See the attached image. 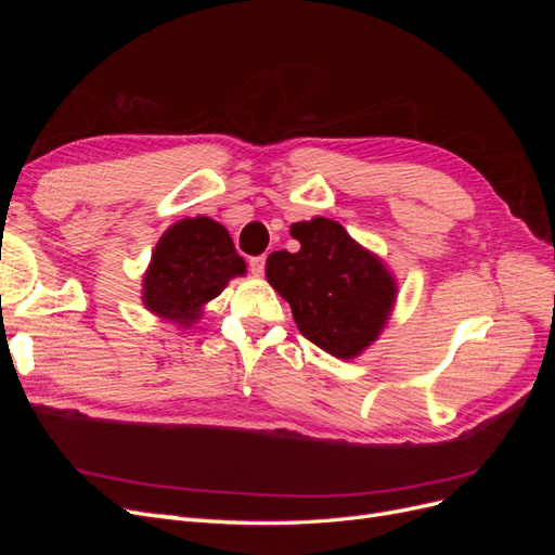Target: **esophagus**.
I'll list each match as a JSON object with an SVG mask.
<instances>
[{
	"mask_svg": "<svg viewBox=\"0 0 555 555\" xmlns=\"http://www.w3.org/2000/svg\"><path fill=\"white\" fill-rule=\"evenodd\" d=\"M263 268H266V257L261 255V257H251L249 259V271L255 273V275H261L263 273Z\"/></svg>",
	"mask_w": 555,
	"mask_h": 555,
	"instance_id": "34e87169",
	"label": "esophagus"
}]
</instances>
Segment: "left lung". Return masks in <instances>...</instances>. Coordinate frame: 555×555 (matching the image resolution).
<instances>
[{"label":"left lung","mask_w":555,"mask_h":555,"mask_svg":"<svg viewBox=\"0 0 555 555\" xmlns=\"http://www.w3.org/2000/svg\"><path fill=\"white\" fill-rule=\"evenodd\" d=\"M292 238L300 243L298 251L280 249L266 259L268 282L310 343L338 359L361 354L393 308V278L326 217L296 222Z\"/></svg>","instance_id":"left-lung-1"}]
</instances>
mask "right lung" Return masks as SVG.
<instances>
[{
    "label": "right lung",
    "mask_w": 555,
    "mask_h": 555,
    "mask_svg": "<svg viewBox=\"0 0 555 555\" xmlns=\"http://www.w3.org/2000/svg\"><path fill=\"white\" fill-rule=\"evenodd\" d=\"M245 273L229 231L210 217H190L173 224L155 247L143 280L145 308L178 324H192L227 282Z\"/></svg>",
    "instance_id": "1"
}]
</instances>
